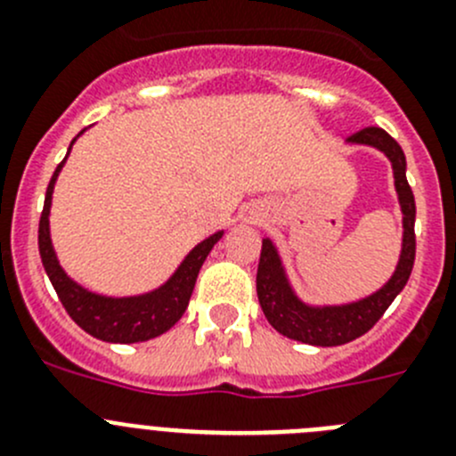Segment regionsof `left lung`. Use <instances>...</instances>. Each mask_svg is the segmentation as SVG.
I'll return each instance as SVG.
<instances>
[{"mask_svg":"<svg viewBox=\"0 0 456 456\" xmlns=\"http://www.w3.org/2000/svg\"><path fill=\"white\" fill-rule=\"evenodd\" d=\"M348 142L375 146L391 160L395 191H398L400 208H403V253H400L398 266H395L389 282L375 294L366 296L357 303L312 307V305H305L303 300H298V296L294 294L285 269H282V262L278 257V250L271 244V240H262L256 280L262 312L280 334L310 346H341L369 332L382 319L384 312L389 310L395 296L404 289L413 269V257H416V232H413L416 203H413V191L407 183V174H404L407 160H404L403 149L389 133L378 126L362 128L354 135H350Z\"/></svg>","mask_w":456,"mask_h":456,"instance_id":"obj_1","label":"left lung"}]
</instances>
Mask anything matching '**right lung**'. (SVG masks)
<instances>
[{
  "label": "right lung",
  "instance_id": "1",
  "mask_svg": "<svg viewBox=\"0 0 456 456\" xmlns=\"http://www.w3.org/2000/svg\"><path fill=\"white\" fill-rule=\"evenodd\" d=\"M62 162L56 167L52 181H49L43 215H40V225H37V248H40L43 266L47 271L49 280H52L62 307L67 310V314L72 316V321L78 328H83L87 334L102 341L137 344V341H149L153 337H160L162 332H167L171 325L185 314L187 305H190V296L196 285V275H199L200 266L206 262L212 246L221 240L224 232H215L212 237L200 241L199 246H194L190 250V256L176 269V273L171 275L160 289L151 291V294L131 296V298H108V296L92 294V291L77 285L61 269L56 253H53L52 237H49L52 191L53 183L58 178V171L62 169Z\"/></svg>",
  "mask_w": 456,
  "mask_h": 456
}]
</instances>
